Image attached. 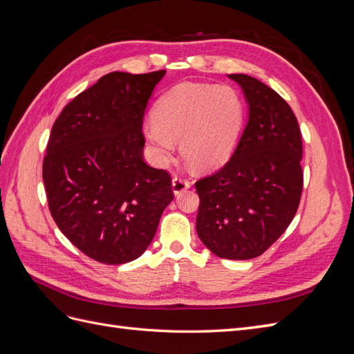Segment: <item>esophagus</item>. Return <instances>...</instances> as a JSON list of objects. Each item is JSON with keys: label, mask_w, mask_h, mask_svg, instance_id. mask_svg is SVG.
I'll return each mask as SVG.
<instances>
[{"label": "esophagus", "mask_w": 354, "mask_h": 354, "mask_svg": "<svg viewBox=\"0 0 354 354\" xmlns=\"http://www.w3.org/2000/svg\"><path fill=\"white\" fill-rule=\"evenodd\" d=\"M171 186H173L174 195L178 196V195H181V194H183V192H186V190L190 187V183H189V181H187L186 178H183V177H174V178H173V183H171Z\"/></svg>", "instance_id": "1"}]
</instances>
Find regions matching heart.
<instances>
[{
	"label": "heart",
	"mask_w": 354,
	"mask_h": 354,
	"mask_svg": "<svg viewBox=\"0 0 354 354\" xmlns=\"http://www.w3.org/2000/svg\"><path fill=\"white\" fill-rule=\"evenodd\" d=\"M145 136L159 160H168L180 140V152L195 169L226 162L243 124V102L226 84H181L167 93L153 109Z\"/></svg>",
	"instance_id": "heart-1"
}]
</instances>
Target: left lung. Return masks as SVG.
<instances>
[{"instance_id": "left-lung-1", "label": "left lung", "mask_w": 354, "mask_h": 354, "mask_svg": "<svg viewBox=\"0 0 354 354\" xmlns=\"http://www.w3.org/2000/svg\"><path fill=\"white\" fill-rule=\"evenodd\" d=\"M229 78L243 91L248 122L229 162L196 181V232L217 257L250 260L274 243L295 216L303 142L297 118L279 94L250 75Z\"/></svg>"}]
</instances>
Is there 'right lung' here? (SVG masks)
Here are the masks:
<instances>
[{
	"mask_svg": "<svg viewBox=\"0 0 354 354\" xmlns=\"http://www.w3.org/2000/svg\"><path fill=\"white\" fill-rule=\"evenodd\" d=\"M164 75H104L66 104L51 128L42 162L51 217L99 263L138 259L174 199L167 171L143 160V116Z\"/></svg>",
	"mask_w": 354,
	"mask_h": 354,
	"instance_id": "add662e5",
	"label": "right lung"
}]
</instances>
